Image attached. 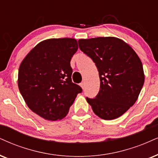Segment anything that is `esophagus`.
<instances>
[{
  "label": "esophagus",
  "mask_w": 158,
  "mask_h": 158,
  "mask_svg": "<svg viewBox=\"0 0 158 158\" xmlns=\"http://www.w3.org/2000/svg\"><path fill=\"white\" fill-rule=\"evenodd\" d=\"M80 85V87H81L82 89L85 88V82H84V81H82V82H81L80 85Z\"/></svg>",
  "instance_id": "esophagus-1"
}]
</instances>
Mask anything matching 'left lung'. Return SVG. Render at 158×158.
<instances>
[{"label": "left lung", "instance_id": "obj_1", "mask_svg": "<svg viewBox=\"0 0 158 158\" xmlns=\"http://www.w3.org/2000/svg\"><path fill=\"white\" fill-rule=\"evenodd\" d=\"M79 49L95 63L100 90L87 101L100 118H118L134 104L144 83L140 58L129 44L116 37L78 41Z\"/></svg>", "mask_w": 158, "mask_h": 158}]
</instances>
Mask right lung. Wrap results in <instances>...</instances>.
<instances>
[{
    "mask_svg": "<svg viewBox=\"0 0 158 158\" xmlns=\"http://www.w3.org/2000/svg\"><path fill=\"white\" fill-rule=\"evenodd\" d=\"M77 49L74 39H47L32 49L19 65V92L29 109L44 119L64 118L82 91L71 81L70 62Z\"/></svg>",
    "mask_w": 158,
    "mask_h": 158,
    "instance_id": "right-lung-1",
    "label": "right lung"
}]
</instances>
